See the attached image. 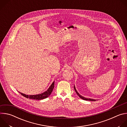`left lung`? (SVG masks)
<instances>
[{"label":"left lung","mask_w":127,"mask_h":127,"mask_svg":"<svg viewBox=\"0 0 127 127\" xmlns=\"http://www.w3.org/2000/svg\"><path fill=\"white\" fill-rule=\"evenodd\" d=\"M74 89H75V92H76V94H77V95H78L79 96V97L81 98V99H83V100H89V101H96V99H93V98H86V97H84V96L81 95L78 93V92L77 91V90H76V88H75V85H74Z\"/></svg>","instance_id":"left-lung-1"}]
</instances>
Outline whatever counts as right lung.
Instances as JSON below:
<instances>
[{
    "mask_svg": "<svg viewBox=\"0 0 127 127\" xmlns=\"http://www.w3.org/2000/svg\"><path fill=\"white\" fill-rule=\"evenodd\" d=\"M54 82L55 81H53V82L52 83V84L50 85V86L49 87V88L46 90V92H44L43 93H42L41 94H38V95H27L26 94H23L22 93L19 92L22 95L26 97V98H29L30 99H37V100H41L43 99L44 98H46L48 97L51 94L53 88L54 87Z\"/></svg>",
    "mask_w": 127,
    "mask_h": 127,
    "instance_id": "obj_1",
    "label": "right lung"
}]
</instances>
